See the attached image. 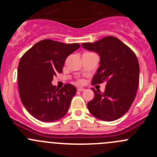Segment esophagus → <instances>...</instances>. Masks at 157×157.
Returning a JSON list of instances; mask_svg holds the SVG:
<instances>
[{
	"label": "esophagus",
	"mask_w": 157,
	"mask_h": 157,
	"mask_svg": "<svg viewBox=\"0 0 157 157\" xmlns=\"http://www.w3.org/2000/svg\"><path fill=\"white\" fill-rule=\"evenodd\" d=\"M77 90L79 91V92H82V91L85 90V89H83V88H82V87H79V88H78Z\"/></svg>",
	"instance_id": "obj_1"
}]
</instances>
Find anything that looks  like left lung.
I'll use <instances>...</instances> for the list:
<instances>
[{
    "label": "left lung",
    "instance_id": "left-lung-1",
    "mask_svg": "<svg viewBox=\"0 0 157 157\" xmlns=\"http://www.w3.org/2000/svg\"><path fill=\"white\" fill-rule=\"evenodd\" d=\"M82 45L100 57L92 84L106 82L103 93L92 88L94 98L88 102V109L97 119L116 120L127 113L136 95L140 79L138 59L127 45L113 36Z\"/></svg>",
    "mask_w": 157,
    "mask_h": 157
}]
</instances>
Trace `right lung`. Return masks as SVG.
<instances>
[{"mask_svg": "<svg viewBox=\"0 0 157 157\" xmlns=\"http://www.w3.org/2000/svg\"><path fill=\"white\" fill-rule=\"evenodd\" d=\"M80 47L50 39L36 43L20 59L17 82L22 104L28 113L41 122L62 119L68 112L76 88L65 84L59 89L52 84L58 72H62L65 59Z\"/></svg>", "mask_w": 157, "mask_h": 157, "instance_id": "add662e5", "label": "right lung"}]
</instances>
